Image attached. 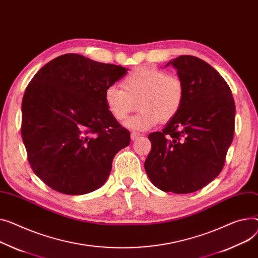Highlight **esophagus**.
<instances>
[{
	"mask_svg": "<svg viewBox=\"0 0 258 258\" xmlns=\"http://www.w3.org/2000/svg\"><path fill=\"white\" fill-rule=\"evenodd\" d=\"M139 136H140V134H139V133H137V132H132V133H131V139L134 141V140H136L137 138H138Z\"/></svg>",
	"mask_w": 258,
	"mask_h": 258,
	"instance_id": "1",
	"label": "esophagus"
}]
</instances>
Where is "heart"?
Returning <instances> with one entry per match:
<instances>
[{"mask_svg": "<svg viewBox=\"0 0 258 258\" xmlns=\"http://www.w3.org/2000/svg\"><path fill=\"white\" fill-rule=\"evenodd\" d=\"M123 88L111 85L105 90V104L117 121H122L138 101L139 113L124 122L127 128L147 131L167 122L179 112L184 99L182 81L174 75L151 67H138L122 82Z\"/></svg>", "mask_w": 258, "mask_h": 258, "instance_id": "b5f03b06", "label": "heart"}]
</instances>
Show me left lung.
<instances>
[{
    "label": "left lung",
    "mask_w": 258,
    "mask_h": 258,
    "mask_svg": "<svg viewBox=\"0 0 258 258\" xmlns=\"http://www.w3.org/2000/svg\"><path fill=\"white\" fill-rule=\"evenodd\" d=\"M168 65L183 83L184 99L163 132L149 134L151 150L144 167L160 190L187 194L222 171L233 140L235 105L229 86L209 63L183 55Z\"/></svg>",
    "instance_id": "obj_1"
}]
</instances>
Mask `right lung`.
<instances>
[{
  "mask_svg": "<svg viewBox=\"0 0 258 258\" xmlns=\"http://www.w3.org/2000/svg\"><path fill=\"white\" fill-rule=\"evenodd\" d=\"M122 66L65 54L33 77L22 102V138L35 173L53 190L83 195L110 175L115 154L131 142L105 104Z\"/></svg>",
  "mask_w": 258,
  "mask_h": 258,
  "instance_id": "1",
  "label": "right lung"
}]
</instances>
